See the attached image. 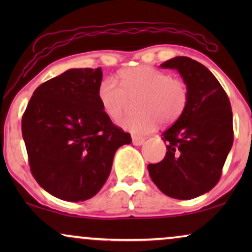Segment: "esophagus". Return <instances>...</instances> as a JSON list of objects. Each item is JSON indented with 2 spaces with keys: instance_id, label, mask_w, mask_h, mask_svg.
<instances>
[{
  "instance_id": "esophagus-1",
  "label": "esophagus",
  "mask_w": 252,
  "mask_h": 252,
  "mask_svg": "<svg viewBox=\"0 0 252 252\" xmlns=\"http://www.w3.org/2000/svg\"><path fill=\"white\" fill-rule=\"evenodd\" d=\"M132 142L134 146H141V144H143L144 139L143 137H139V136H132Z\"/></svg>"
}]
</instances>
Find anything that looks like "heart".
Here are the masks:
<instances>
[{"label": "heart", "instance_id": "b5f03b06", "mask_svg": "<svg viewBox=\"0 0 252 252\" xmlns=\"http://www.w3.org/2000/svg\"><path fill=\"white\" fill-rule=\"evenodd\" d=\"M120 82L105 78L98 87V99L111 119H118L128 108L129 101L136 103V116L124 117L119 126L128 132L142 135L155 129L158 120L170 124L185 111L188 102L187 84L166 72L142 65L119 73Z\"/></svg>", "mask_w": 252, "mask_h": 252}]
</instances>
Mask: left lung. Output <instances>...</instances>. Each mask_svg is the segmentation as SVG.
<instances>
[{
	"label": "left lung",
	"mask_w": 252,
	"mask_h": 252,
	"mask_svg": "<svg viewBox=\"0 0 252 252\" xmlns=\"http://www.w3.org/2000/svg\"><path fill=\"white\" fill-rule=\"evenodd\" d=\"M177 70L187 84L188 102L163 133L164 159L148 165L151 180L165 195L191 199L211 190L233 146V113L226 92L198 62L178 56L160 64Z\"/></svg>",
	"instance_id": "obj_1"
}]
</instances>
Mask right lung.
Listing matches in <instances>:
<instances>
[{"mask_svg": "<svg viewBox=\"0 0 252 252\" xmlns=\"http://www.w3.org/2000/svg\"><path fill=\"white\" fill-rule=\"evenodd\" d=\"M102 68H71L40 85L23 115L22 132L34 179L68 202L101 190L117 149L132 142L98 99Z\"/></svg>", "mask_w": 252, "mask_h": 252, "instance_id": "1", "label": "right lung"}]
</instances>
